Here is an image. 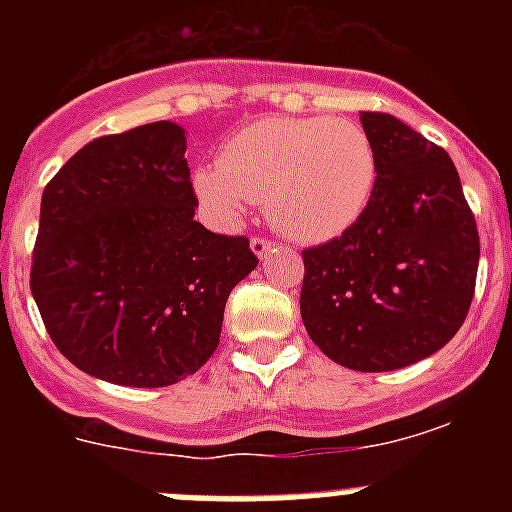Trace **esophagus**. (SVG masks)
<instances>
[{
    "mask_svg": "<svg viewBox=\"0 0 512 512\" xmlns=\"http://www.w3.org/2000/svg\"><path fill=\"white\" fill-rule=\"evenodd\" d=\"M271 248H274V241H269V238H261V235H253L251 238V251L256 253L259 259H264Z\"/></svg>",
    "mask_w": 512,
    "mask_h": 512,
    "instance_id": "esophagus-1",
    "label": "esophagus"
}]
</instances>
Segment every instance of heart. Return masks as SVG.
Segmentation results:
<instances>
[{
	"mask_svg": "<svg viewBox=\"0 0 512 512\" xmlns=\"http://www.w3.org/2000/svg\"><path fill=\"white\" fill-rule=\"evenodd\" d=\"M379 182V153L346 117H261L225 140L217 166L194 174L207 210L235 220L264 202L284 235L325 243L354 228Z\"/></svg>",
	"mask_w": 512,
	"mask_h": 512,
	"instance_id": "1",
	"label": "heart"
}]
</instances>
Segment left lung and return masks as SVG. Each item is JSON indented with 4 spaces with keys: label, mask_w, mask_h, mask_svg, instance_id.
I'll use <instances>...</instances> for the list:
<instances>
[{
    "label": "left lung",
    "mask_w": 512,
    "mask_h": 512,
    "mask_svg": "<svg viewBox=\"0 0 512 512\" xmlns=\"http://www.w3.org/2000/svg\"><path fill=\"white\" fill-rule=\"evenodd\" d=\"M379 182L354 228L302 251L300 312L312 343L356 372L436 354L474 297L479 233L454 161L387 112H361Z\"/></svg>",
    "instance_id": "1"
}]
</instances>
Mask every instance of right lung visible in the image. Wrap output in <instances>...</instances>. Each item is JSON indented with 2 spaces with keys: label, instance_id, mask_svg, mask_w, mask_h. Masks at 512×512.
Returning a JSON list of instances; mask_svg holds the SVG:
<instances>
[{
  "label": "right lung",
  "instance_id": "add662e5",
  "mask_svg": "<svg viewBox=\"0 0 512 512\" xmlns=\"http://www.w3.org/2000/svg\"><path fill=\"white\" fill-rule=\"evenodd\" d=\"M184 153L166 120L102 135L43 192L30 292L58 351L104 382L166 387L197 372L259 264L246 235L194 220Z\"/></svg>",
  "mask_w": 512,
  "mask_h": 512
}]
</instances>
